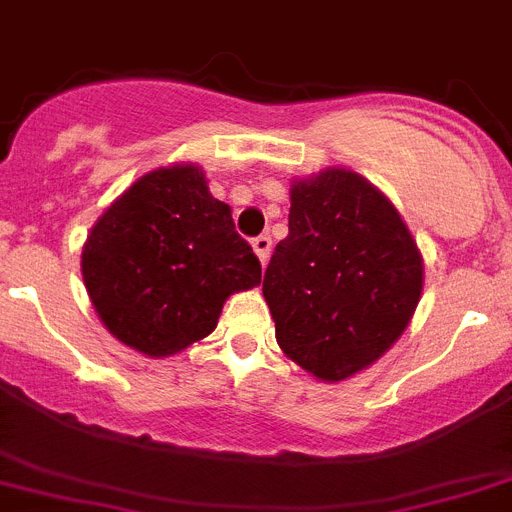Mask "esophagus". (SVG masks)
<instances>
[{
    "label": "esophagus",
    "instance_id": "obj_1",
    "mask_svg": "<svg viewBox=\"0 0 512 512\" xmlns=\"http://www.w3.org/2000/svg\"><path fill=\"white\" fill-rule=\"evenodd\" d=\"M252 250H255V255L260 257L262 265H267V260H270V252H273V239L267 237V234H260V237L252 239Z\"/></svg>",
    "mask_w": 512,
    "mask_h": 512
}]
</instances>
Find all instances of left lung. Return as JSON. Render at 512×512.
I'll return each instance as SVG.
<instances>
[{
	"mask_svg": "<svg viewBox=\"0 0 512 512\" xmlns=\"http://www.w3.org/2000/svg\"><path fill=\"white\" fill-rule=\"evenodd\" d=\"M421 288V252L372 183L342 168L293 183L288 237L262 280L293 362L331 382L365 370L403 334Z\"/></svg>",
	"mask_w": 512,
	"mask_h": 512,
	"instance_id": "obj_1",
	"label": "left lung"
}]
</instances>
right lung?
Wrapping results in <instances>:
<instances>
[{
    "instance_id": "1",
    "label": "right lung",
    "mask_w": 512,
    "mask_h": 512,
    "mask_svg": "<svg viewBox=\"0 0 512 512\" xmlns=\"http://www.w3.org/2000/svg\"><path fill=\"white\" fill-rule=\"evenodd\" d=\"M81 273L104 326L150 357L204 339L234 290L262 280L232 209L196 165L153 170L127 188L91 229Z\"/></svg>"
}]
</instances>
